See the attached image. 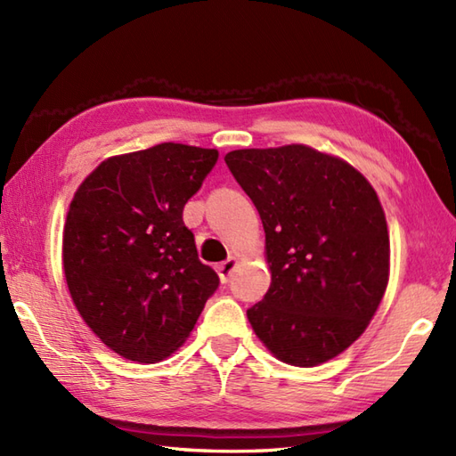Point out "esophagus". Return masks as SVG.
Instances as JSON below:
<instances>
[{
	"label": "esophagus",
	"mask_w": 456,
	"mask_h": 456,
	"mask_svg": "<svg viewBox=\"0 0 456 456\" xmlns=\"http://www.w3.org/2000/svg\"><path fill=\"white\" fill-rule=\"evenodd\" d=\"M235 265H237V260L233 256H229L227 260H223V263H219L217 274H219L223 284L229 282V278H231V274H233V270H235Z\"/></svg>",
	"instance_id": "1"
}]
</instances>
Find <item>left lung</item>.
I'll use <instances>...</instances> for the list:
<instances>
[{
    "label": "left lung",
    "mask_w": 456,
    "mask_h": 456,
    "mask_svg": "<svg viewBox=\"0 0 456 456\" xmlns=\"http://www.w3.org/2000/svg\"><path fill=\"white\" fill-rule=\"evenodd\" d=\"M266 233L273 284L247 317L282 362L317 366L362 335L388 284L384 209L361 172L304 144L225 154Z\"/></svg>",
    "instance_id": "obj_1"
}]
</instances>
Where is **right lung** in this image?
<instances>
[{
	"label": "right lung",
	"mask_w": 456,
	"mask_h": 456,
	"mask_svg": "<svg viewBox=\"0 0 456 456\" xmlns=\"http://www.w3.org/2000/svg\"><path fill=\"white\" fill-rule=\"evenodd\" d=\"M217 157L162 142L103 160L74 193L66 284L84 322L123 358L154 362L176 351L219 288L182 219Z\"/></svg>",
	"instance_id": "add662e5"
}]
</instances>
